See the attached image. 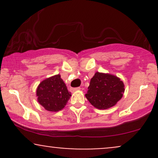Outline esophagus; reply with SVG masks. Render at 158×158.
Wrapping results in <instances>:
<instances>
[{
	"instance_id": "esophagus-1",
	"label": "esophagus",
	"mask_w": 158,
	"mask_h": 158,
	"mask_svg": "<svg viewBox=\"0 0 158 158\" xmlns=\"http://www.w3.org/2000/svg\"><path fill=\"white\" fill-rule=\"evenodd\" d=\"M81 89L80 87H78V88H71V90L72 91H76V90H79Z\"/></svg>"
}]
</instances>
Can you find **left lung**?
<instances>
[{"label":"left lung","instance_id":"obj_1","mask_svg":"<svg viewBox=\"0 0 158 158\" xmlns=\"http://www.w3.org/2000/svg\"><path fill=\"white\" fill-rule=\"evenodd\" d=\"M124 90V84L118 77L97 72L90 79L85 97L95 108L107 109L117 104Z\"/></svg>","mask_w":158,"mask_h":158}]
</instances>
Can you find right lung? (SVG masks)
I'll return each instance as SVG.
<instances>
[{
    "mask_svg": "<svg viewBox=\"0 0 158 158\" xmlns=\"http://www.w3.org/2000/svg\"><path fill=\"white\" fill-rule=\"evenodd\" d=\"M36 94L39 104L50 111L62 109L71 96L59 74L41 81Z\"/></svg>",
    "mask_w": 158,
    "mask_h": 158,
    "instance_id": "obj_1",
    "label": "right lung"
}]
</instances>
